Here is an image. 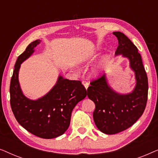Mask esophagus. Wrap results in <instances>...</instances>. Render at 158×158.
<instances>
[{
	"label": "esophagus",
	"instance_id": "obj_1",
	"mask_svg": "<svg viewBox=\"0 0 158 158\" xmlns=\"http://www.w3.org/2000/svg\"><path fill=\"white\" fill-rule=\"evenodd\" d=\"M82 83H83V85H84V87H85L86 89H87L88 85H89V83H88V82L85 81H83V82H82Z\"/></svg>",
	"mask_w": 158,
	"mask_h": 158
}]
</instances>
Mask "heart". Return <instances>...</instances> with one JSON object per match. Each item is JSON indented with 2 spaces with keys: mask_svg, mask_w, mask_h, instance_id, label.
I'll return each mask as SVG.
<instances>
[{
  "mask_svg": "<svg viewBox=\"0 0 158 158\" xmlns=\"http://www.w3.org/2000/svg\"><path fill=\"white\" fill-rule=\"evenodd\" d=\"M98 67H96V68H95L94 69V73H96L97 71H98Z\"/></svg>",
  "mask_w": 158,
  "mask_h": 158,
  "instance_id": "1",
  "label": "heart"
}]
</instances>
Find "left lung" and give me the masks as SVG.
Segmentation results:
<instances>
[{"instance_id":"left-lung-1","label":"left lung","mask_w":158,"mask_h":158,"mask_svg":"<svg viewBox=\"0 0 158 158\" xmlns=\"http://www.w3.org/2000/svg\"><path fill=\"white\" fill-rule=\"evenodd\" d=\"M118 39L115 55L127 57L135 73L137 84L131 94L121 95L108 85L106 75L91 81L88 97L96 105L93 116L98 128L106 135L126 130L135 124L145 109L148 95V81L137 47L120 31L113 33Z\"/></svg>"}]
</instances>
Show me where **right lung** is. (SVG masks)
<instances>
[{"label":"right lung","mask_w":158,"mask_h":158,"mask_svg":"<svg viewBox=\"0 0 158 158\" xmlns=\"http://www.w3.org/2000/svg\"><path fill=\"white\" fill-rule=\"evenodd\" d=\"M40 42L37 40L28 45L16 60L10 80V103L15 118L23 128L39 137L52 139L65 132L73 109L87 93L80 81L60 76L52 89L42 98L32 101L23 96L19 83V68Z\"/></svg>","instance_id":"obj_1"}]
</instances>
